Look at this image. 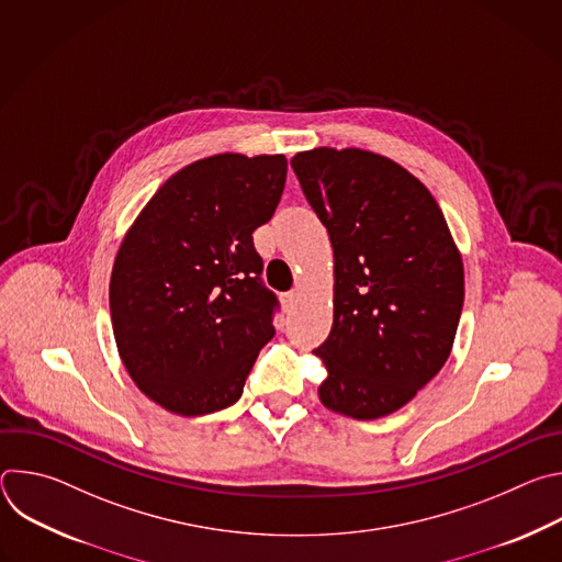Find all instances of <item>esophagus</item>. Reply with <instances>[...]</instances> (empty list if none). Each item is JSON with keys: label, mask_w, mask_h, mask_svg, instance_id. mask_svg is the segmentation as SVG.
I'll return each instance as SVG.
<instances>
[{"label": "esophagus", "mask_w": 562, "mask_h": 562, "mask_svg": "<svg viewBox=\"0 0 562 562\" xmlns=\"http://www.w3.org/2000/svg\"><path fill=\"white\" fill-rule=\"evenodd\" d=\"M295 302H297V293L295 291H289V293L282 295V304H284L286 311H291L295 306Z\"/></svg>", "instance_id": "1"}]
</instances>
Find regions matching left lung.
<instances>
[{"instance_id": "left-lung-1", "label": "left lung", "mask_w": 562, "mask_h": 562, "mask_svg": "<svg viewBox=\"0 0 562 562\" xmlns=\"http://www.w3.org/2000/svg\"><path fill=\"white\" fill-rule=\"evenodd\" d=\"M291 167L334 247V325L313 351L327 367L317 395L356 420L389 416L451 353L460 251L429 189L393 159L319 146Z\"/></svg>"}]
</instances>
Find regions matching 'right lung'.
Masks as SVG:
<instances>
[{
  "mask_svg": "<svg viewBox=\"0 0 562 562\" xmlns=\"http://www.w3.org/2000/svg\"><path fill=\"white\" fill-rule=\"evenodd\" d=\"M284 182V155H211L171 176L126 231L109 284L113 336L137 389L167 412L233 405L273 338L278 297L262 286L254 231Z\"/></svg>",
  "mask_w": 562,
  "mask_h": 562,
  "instance_id": "right-lung-1",
  "label": "right lung"
}]
</instances>
